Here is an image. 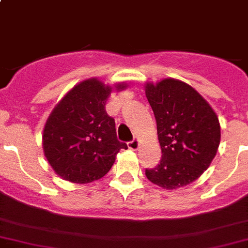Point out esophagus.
<instances>
[{
  "label": "esophagus",
  "mask_w": 248,
  "mask_h": 248,
  "mask_svg": "<svg viewBox=\"0 0 248 248\" xmlns=\"http://www.w3.org/2000/svg\"><path fill=\"white\" fill-rule=\"evenodd\" d=\"M127 145H128V148L131 149V150H137V149H138V146H139V140H138V139L134 138L133 140L128 141V143H127Z\"/></svg>",
  "instance_id": "esophagus-1"
}]
</instances>
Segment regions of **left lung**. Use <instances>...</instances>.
<instances>
[{"instance_id":"obj_1","label":"left lung","mask_w":248,"mask_h":248,"mask_svg":"<svg viewBox=\"0 0 248 248\" xmlns=\"http://www.w3.org/2000/svg\"><path fill=\"white\" fill-rule=\"evenodd\" d=\"M157 124L161 161L145 170L151 183L173 190L190 184L208 167L220 143V126L211 105L188 83L165 78L145 85Z\"/></svg>"}]
</instances>
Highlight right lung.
<instances>
[{
	"label": "right lung",
	"mask_w": 248,
	"mask_h": 248,
	"mask_svg": "<svg viewBox=\"0 0 248 248\" xmlns=\"http://www.w3.org/2000/svg\"><path fill=\"white\" fill-rule=\"evenodd\" d=\"M127 87L117 83L116 91ZM112 88L88 78L71 88L55 105L43 128V153L54 172L78 184L104 177L117 153L127 144L117 140L115 120L105 111Z\"/></svg>",
	"instance_id": "right-lung-1"
}]
</instances>
